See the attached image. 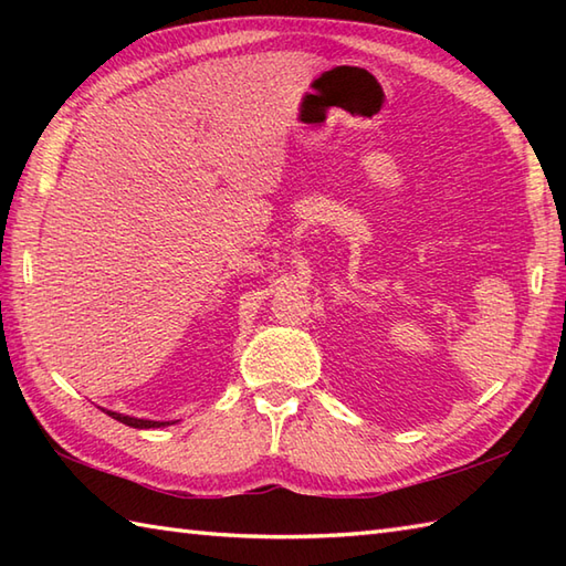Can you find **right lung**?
<instances>
[{"instance_id": "add662e5", "label": "right lung", "mask_w": 566, "mask_h": 566, "mask_svg": "<svg viewBox=\"0 0 566 566\" xmlns=\"http://www.w3.org/2000/svg\"><path fill=\"white\" fill-rule=\"evenodd\" d=\"M112 418H116L118 423H126L130 428H160V426H167L170 420H143V418H130V416H124V413H114V411H106Z\"/></svg>"}]
</instances>
